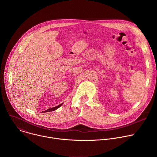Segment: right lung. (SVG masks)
<instances>
[{
    "instance_id": "add662e5",
    "label": "right lung",
    "mask_w": 157,
    "mask_h": 157,
    "mask_svg": "<svg viewBox=\"0 0 157 157\" xmlns=\"http://www.w3.org/2000/svg\"><path fill=\"white\" fill-rule=\"evenodd\" d=\"M62 104H59V105H57V106H56V107H52V108L48 109H47V110H44V113H47V112L53 111V110H56V109H58V108H59V107Z\"/></svg>"
}]
</instances>
